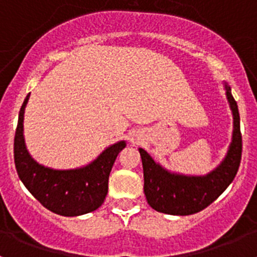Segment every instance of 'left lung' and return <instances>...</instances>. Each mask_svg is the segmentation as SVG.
Masks as SVG:
<instances>
[{
	"mask_svg": "<svg viewBox=\"0 0 257 257\" xmlns=\"http://www.w3.org/2000/svg\"><path fill=\"white\" fill-rule=\"evenodd\" d=\"M226 99L233 113V135L228 153L216 169L205 176L174 174L156 163L139 148L144 171V193L149 206L167 215H192L211 205L237 175L242 157V135L237 101L225 83Z\"/></svg>",
	"mask_w": 257,
	"mask_h": 257,
	"instance_id": "1",
	"label": "left lung"
}]
</instances>
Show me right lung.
Instances as JSON below:
<instances>
[{"label":"right lung","instance_id":"1","mask_svg":"<svg viewBox=\"0 0 257 257\" xmlns=\"http://www.w3.org/2000/svg\"><path fill=\"white\" fill-rule=\"evenodd\" d=\"M31 95V94H29ZM29 95L19 112L14 139V160L19 179L41 205L61 216H79L103 205L108 193L109 174L126 142L110 145L85 167L54 170L36 162L28 153L23 135L24 110Z\"/></svg>","mask_w":257,"mask_h":257}]
</instances>
